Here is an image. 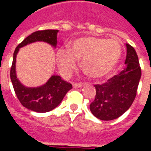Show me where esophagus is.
I'll return each instance as SVG.
<instances>
[{"instance_id": "esophagus-1", "label": "esophagus", "mask_w": 151, "mask_h": 151, "mask_svg": "<svg viewBox=\"0 0 151 151\" xmlns=\"http://www.w3.org/2000/svg\"><path fill=\"white\" fill-rule=\"evenodd\" d=\"M82 86H83V83H82V82H74V83H73V86L74 88H80V87H82Z\"/></svg>"}]
</instances>
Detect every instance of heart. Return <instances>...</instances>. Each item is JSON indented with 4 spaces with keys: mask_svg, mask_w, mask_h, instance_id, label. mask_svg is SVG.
<instances>
[{
    "mask_svg": "<svg viewBox=\"0 0 151 151\" xmlns=\"http://www.w3.org/2000/svg\"><path fill=\"white\" fill-rule=\"evenodd\" d=\"M122 53L119 40L104 38L82 37L73 41L70 48L60 49L57 63L62 73L68 75L81 60L82 70L90 78H102L109 74L116 65Z\"/></svg>",
    "mask_w": 151,
    "mask_h": 151,
    "instance_id": "obj_1",
    "label": "heart"
}]
</instances>
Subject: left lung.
<instances>
[{"instance_id": "left-lung-1", "label": "left lung", "mask_w": 151, "mask_h": 151, "mask_svg": "<svg viewBox=\"0 0 151 151\" xmlns=\"http://www.w3.org/2000/svg\"><path fill=\"white\" fill-rule=\"evenodd\" d=\"M126 46V68L103 84L95 85L96 94L90 109L99 120H111L120 117L136 97L142 70L135 49L129 44Z\"/></svg>"}]
</instances>
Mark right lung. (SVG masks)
<instances>
[{"label": "right lung", "mask_w": 151, "mask_h": 151, "mask_svg": "<svg viewBox=\"0 0 151 151\" xmlns=\"http://www.w3.org/2000/svg\"><path fill=\"white\" fill-rule=\"evenodd\" d=\"M57 32L58 30L35 31L18 44L14 52L13 63L10 69V79L12 84L19 102L23 107L31 111L36 112H47L52 111L60 104L66 93L70 89H72V85L64 81L60 76L53 75L47 82L46 84L40 87H26L21 84V82L18 81L16 77V56L20 47L36 41H44L55 47L57 43Z\"/></svg>", "instance_id": "1"}]
</instances>
